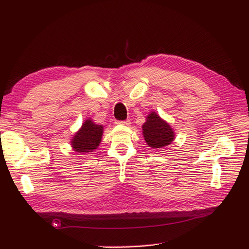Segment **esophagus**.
Listing matches in <instances>:
<instances>
[{
  "instance_id": "1",
  "label": "esophagus",
  "mask_w": 249,
  "mask_h": 249,
  "mask_svg": "<svg viewBox=\"0 0 249 249\" xmlns=\"http://www.w3.org/2000/svg\"><path fill=\"white\" fill-rule=\"evenodd\" d=\"M116 124H124V125H129V124H130V120H119V122H116Z\"/></svg>"
}]
</instances>
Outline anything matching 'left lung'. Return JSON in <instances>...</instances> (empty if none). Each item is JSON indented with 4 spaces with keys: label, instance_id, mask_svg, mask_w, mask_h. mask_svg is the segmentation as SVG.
Returning a JSON list of instances; mask_svg holds the SVG:
<instances>
[{
    "label": "left lung",
    "instance_id": "obj_1",
    "mask_svg": "<svg viewBox=\"0 0 249 249\" xmlns=\"http://www.w3.org/2000/svg\"><path fill=\"white\" fill-rule=\"evenodd\" d=\"M142 133L147 145L153 148H161L169 145L175 139L172 127L156 112L149 113L146 122L142 125Z\"/></svg>",
    "mask_w": 249,
    "mask_h": 249
}]
</instances>
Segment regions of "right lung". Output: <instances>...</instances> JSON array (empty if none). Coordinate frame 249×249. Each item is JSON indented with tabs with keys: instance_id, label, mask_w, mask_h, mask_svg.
I'll return each mask as SVG.
<instances>
[{
	"instance_id": "obj_1",
	"label": "right lung",
	"mask_w": 249,
	"mask_h": 249,
	"mask_svg": "<svg viewBox=\"0 0 249 249\" xmlns=\"http://www.w3.org/2000/svg\"><path fill=\"white\" fill-rule=\"evenodd\" d=\"M103 129L102 124H95L90 118L85 120L81 129L71 139V143L73 152L79 153L78 155L93 152L102 141Z\"/></svg>"
}]
</instances>
